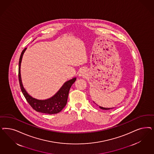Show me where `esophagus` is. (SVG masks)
<instances>
[{
  "label": "esophagus",
  "instance_id": "34e87169",
  "mask_svg": "<svg viewBox=\"0 0 154 154\" xmlns=\"http://www.w3.org/2000/svg\"><path fill=\"white\" fill-rule=\"evenodd\" d=\"M86 74H87L86 70L85 69H82L80 71V72L79 76H83V77H84V76H85L86 75Z\"/></svg>",
  "mask_w": 154,
  "mask_h": 154
}]
</instances>
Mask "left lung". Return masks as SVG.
<instances>
[{
    "mask_svg": "<svg viewBox=\"0 0 154 154\" xmlns=\"http://www.w3.org/2000/svg\"><path fill=\"white\" fill-rule=\"evenodd\" d=\"M94 104H96V103H94ZM99 108L100 109H103V110H109V109H113L112 108H104V107H102V106H99Z\"/></svg>",
    "mask_w": 154,
    "mask_h": 154,
    "instance_id": "left-lung-1",
    "label": "left lung"
}]
</instances>
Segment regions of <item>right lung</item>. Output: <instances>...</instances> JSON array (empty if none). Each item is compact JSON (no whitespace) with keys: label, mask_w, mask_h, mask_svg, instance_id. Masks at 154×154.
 Segmentation results:
<instances>
[{"label":"right lung","mask_w":154,"mask_h":154,"mask_svg":"<svg viewBox=\"0 0 154 154\" xmlns=\"http://www.w3.org/2000/svg\"><path fill=\"white\" fill-rule=\"evenodd\" d=\"M26 49V48H25L23 50L19 62V80L21 90L28 103L35 111L46 114H57L63 109L67 104L69 89L71 85L75 82L76 78H74L66 82L60 90L49 99L41 100L33 98L25 91L22 84L21 78L20 66L23 55Z\"/></svg>","instance_id":"right-lung-1"}]
</instances>
